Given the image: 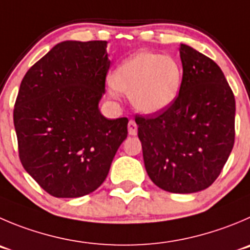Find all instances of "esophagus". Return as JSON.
I'll return each mask as SVG.
<instances>
[{
  "label": "esophagus",
  "mask_w": 250,
  "mask_h": 250,
  "mask_svg": "<svg viewBox=\"0 0 250 250\" xmlns=\"http://www.w3.org/2000/svg\"><path fill=\"white\" fill-rule=\"evenodd\" d=\"M127 130H129V134L135 136L137 134V125L134 120L129 121V125H127Z\"/></svg>",
  "instance_id": "1"
}]
</instances>
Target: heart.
<instances>
[{
    "label": "heart",
    "mask_w": 250,
    "mask_h": 250,
    "mask_svg": "<svg viewBox=\"0 0 250 250\" xmlns=\"http://www.w3.org/2000/svg\"><path fill=\"white\" fill-rule=\"evenodd\" d=\"M116 89L130 96L142 113H158L172 105L182 83V68L170 56L141 51L124 61L111 76ZM115 96V92H111Z\"/></svg>",
    "instance_id": "obj_1"
}]
</instances>
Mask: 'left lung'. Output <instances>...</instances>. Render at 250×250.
I'll return each mask as SVG.
<instances>
[{"instance_id":"left-lung-1","label":"left lung","mask_w":250,"mask_h":250,"mask_svg":"<svg viewBox=\"0 0 250 250\" xmlns=\"http://www.w3.org/2000/svg\"><path fill=\"white\" fill-rule=\"evenodd\" d=\"M183 78L174 103L136 115L146 172L161 189L191 194L210 187L234 145L236 101L217 63L180 45Z\"/></svg>"}]
</instances>
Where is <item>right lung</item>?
I'll list each match as a JSON object with an SVG mask.
<instances>
[{
	"label": "right lung",
	"instance_id": "obj_1",
	"mask_svg": "<svg viewBox=\"0 0 250 250\" xmlns=\"http://www.w3.org/2000/svg\"><path fill=\"white\" fill-rule=\"evenodd\" d=\"M106 42H59L25 73L13 110L20 159L55 198L98 189L127 137V118H104L98 103L110 67Z\"/></svg>",
	"mask_w": 250,
	"mask_h": 250
}]
</instances>
